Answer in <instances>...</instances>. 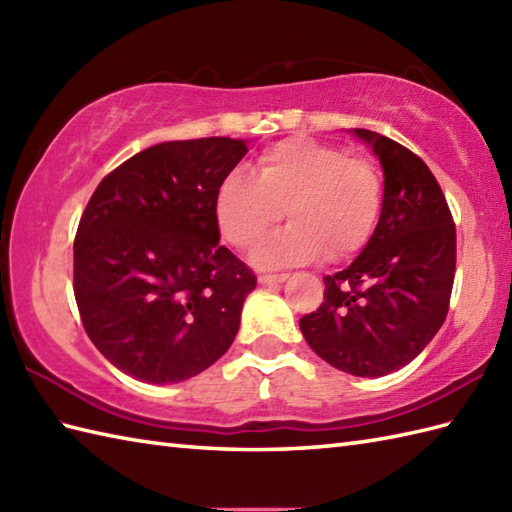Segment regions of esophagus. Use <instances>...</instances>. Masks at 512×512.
I'll list each match as a JSON object with an SVG mask.
<instances>
[{"label": "esophagus", "mask_w": 512, "mask_h": 512, "mask_svg": "<svg viewBox=\"0 0 512 512\" xmlns=\"http://www.w3.org/2000/svg\"><path fill=\"white\" fill-rule=\"evenodd\" d=\"M288 279V273H262L259 275V284H281Z\"/></svg>", "instance_id": "obj_1"}]
</instances>
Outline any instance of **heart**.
I'll list each match as a JSON object with an SVG mask.
<instances>
[{
    "instance_id": "heart-1",
    "label": "heart",
    "mask_w": 512,
    "mask_h": 512,
    "mask_svg": "<svg viewBox=\"0 0 512 512\" xmlns=\"http://www.w3.org/2000/svg\"><path fill=\"white\" fill-rule=\"evenodd\" d=\"M250 173L233 171L220 182L213 215L220 235L242 253L262 244L286 215L290 226L259 250L262 264L308 262L323 253L341 262L367 246L383 215L378 167L323 140H279L257 156Z\"/></svg>"
}]
</instances>
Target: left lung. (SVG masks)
<instances>
[{
	"label": "left lung",
	"mask_w": 512,
	"mask_h": 512,
	"mask_svg": "<svg viewBox=\"0 0 512 512\" xmlns=\"http://www.w3.org/2000/svg\"><path fill=\"white\" fill-rule=\"evenodd\" d=\"M385 171V204L363 253L328 275L321 306L299 319L323 361L354 376H385L416 358L442 328L455 277V224L420 156L354 129Z\"/></svg>",
	"instance_id": "1"
}]
</instances>
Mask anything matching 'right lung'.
Returning a JSON list of instances; mask_svg holds the SVG:
<instances>
[{"instance_id":"add662e5","label":"right lung","mask_w":512,"mask_h":512,"mask_svg":"<svg viewBox=\"0 0 512 512\" xmlns=\"http://www.w3.org/2000/svg\"><path fill=\"white\" fill-rule=\"evenodd\" d=\"M226 136L154 145L107 173L74 237V299L107 361L143 383L213 365L257 277L220 246L213 200L246 156Z\"/></svg>"}]
</instances>
